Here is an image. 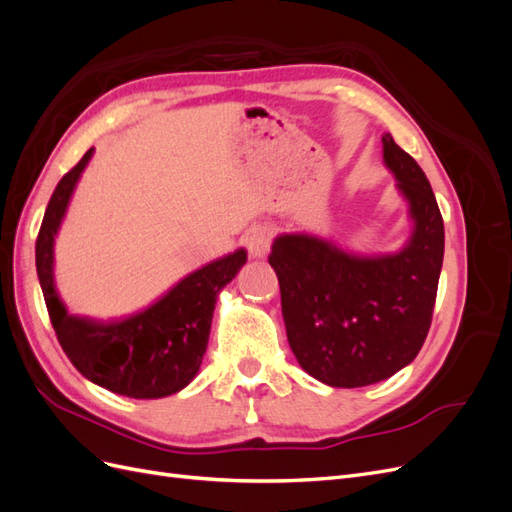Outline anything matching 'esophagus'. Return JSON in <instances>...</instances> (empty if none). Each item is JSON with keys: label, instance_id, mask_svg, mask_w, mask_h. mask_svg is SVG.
I'll return each instance as SVG.
<instances>
[{"label": "esophagus", "instance_id": "34e87169", "mask_svg": "<svg viewBox=\"0 0 512 512\" xmlns=\"http://www.w3.org/2000/svg\"><path fill=\"white\" fill-rule=\"evenodd\" d=\"M271 241H273V235L267 226H254L245 232V247L254 258L267 256L271 250Z\"/></svg>", "mask_w": 512, "mask_h": 512}]
</instances>
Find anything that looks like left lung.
Segmentation results:
<instances>
[{"label": "left lung", "mask_w": 512, "mask_h": 512, "mask_svg": "<svg viewBox=\"0 0 512 512\" xmlns=\"http://www.w3.org/2000/svg\"><path fill=\"white\" fill-rule=\"evenodd\" d=\"M384 162L410 203L414 232L395 256L359 258L307 235L275 239L288 344L309 376L356 389L391 378L423 348L444 258V222L425 173L391 134Z\"/></svg>", "instance_id": "8db88e82"}]
</instances>
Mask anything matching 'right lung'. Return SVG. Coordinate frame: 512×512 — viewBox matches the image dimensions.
I'll list each match as a JSON object with an SVG mask.
<instances>
[{
    "mask_svg": "<svg viewBox=\"0 0 512 512\" xmlns=\"http://www.w3.org/2000/svg\"><path fill=\"white\" fill-rule=\"evenodd\" d=\"M91 151L57 183L36 239V271L51 324L70 363L87 380L134 399L173 395L190 384L203 363L215 299L245 265V252L194 271L156 305L123 322L68 316L53 286V239Z\"/></svg>",
    "mask_w": 512,
    "mask_h": 512,
    "instance_id": "obj_1",
    "label": "right lung"
}]
</instances>
